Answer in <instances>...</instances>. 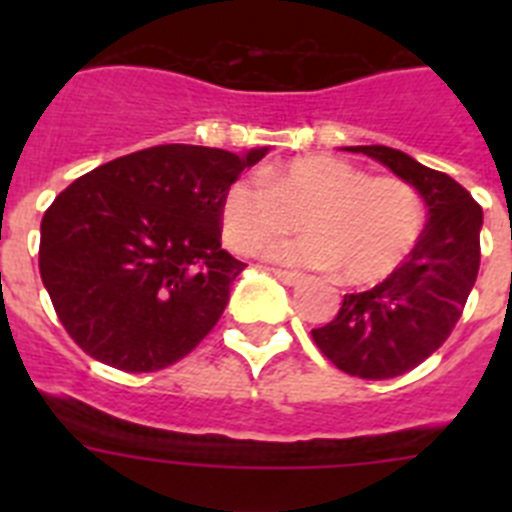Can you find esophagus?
I'll list each match as a JSON object with an SVG mask.
<instances>
[{
	"mask_svg": "<svg viewBox=\"0 0 512 512\" xmlns=\"http://www.w3.org/2000/svg\"><path fill=\"white\" fill-rule=\"evenodd\" d=\"M271 274L279 279L282 284H287V287H295V284L302 282V274H297V271H284V269H271Z\"/></svg>",
	"mask_w": 512,
	"mask_h": 512,
	"instance_id": "34e87169",
	"label": "esophagus"
}]
</instances>
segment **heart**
Listing matches in <instances>:
<instances>
[{
	"instance_id": "obj_1",
	"label": "heart",
	"mask_w": 512,
	"mask_h": 512,
	"mask_svg": "<svg viewBox=\"0 0 512 512\" xmlns=\"http://www.w3.org/2000/svg\"><path fill=\"white\" fill-rule=\"evenodd\" d=\"M300 225L307 233L271 241L264 256L289 266L338 269L351 284L390 277L423 233V205L410 184L372 179L338 156L312 153L235 179L220 202L233 251L253 253Z\"/></svg>"
}]
</instances>
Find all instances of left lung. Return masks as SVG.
Wrapping results in <instances>:
<instances>
[{"label":"left lung","instance_id":"8db88e82","mask_svg":"<svg viewBox=\"0 0 512 512\" xmlns=\"http://www.w3.org/2000/svg\"><path fill=\"white\" fill-rule=\"evenodd\" d=\"M400 176L428 207V225L410 256L377 287L346 295L338 315L312 330L341 372L392 379L410 372L454 330L479 271L482 207L449 174L387 146H346Z\"/></svg>","mask_w":512,"mask_h":512}]
</instances>
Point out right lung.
I'll list each match as a JSON object with an SVG mask.
<instances>
[{
	"instance_id": "add662e5",
	"label": "right lung",
	"mask_w": 512,
	"mask_h": 512,
	"mask_svg": "<svg viewBox=\"0 0 512 512\" xmlns=\"http://www.w3.org/2000/svg\"><path fill=\"white\" fill-rule=\"evenodd\" d=\"M266 153L153 146L58 194L40 223V279L89 356L156 372L215 328L246 266L220 246V202Z\"/></svg>"
}]
</instances>
